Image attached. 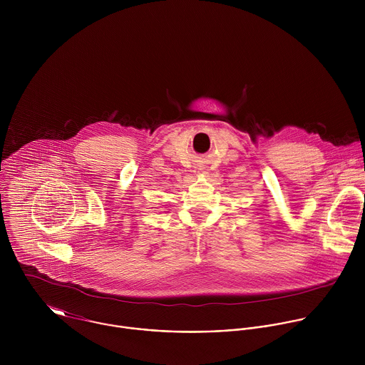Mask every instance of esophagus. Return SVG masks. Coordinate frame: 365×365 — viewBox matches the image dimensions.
Here are the masks:
<instances>
[{"instance_id": "esophagus-1", "label": "esophagus", "mask_w": 365, "mask_h": 365, "mask_svg": "<svg viewBox=\"0 0 365 365\" xmlns=\"http://www.w3.org/2000/svg\"><path fill=\"white\" fill-rule=\"evenodd\" d=\"M194 173H195V174H198V175H200V174H204V173H205V168H201V167H195Z\"/></svg>"}]
</instances>
